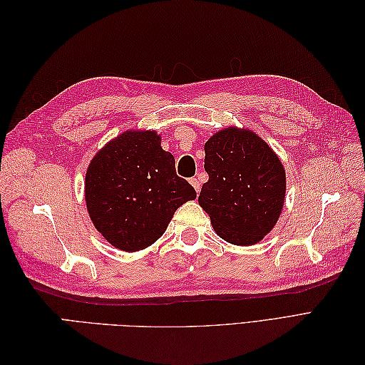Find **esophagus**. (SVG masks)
Returning <instances> with one entry per match:
<instances>
[{"label": "esophagus", "instance_id": "obj_1", "mask_svg": "<svg viewBox=\"0 0 365 365\" xmlns=\"http://www.w3.org/2000/svg\"><path fill=\"white\" fill-rule=\"evenodd\" d=\"M190 184L193 185V189L196 190V193H200V190H201V182H200V180H197V178H192V180H190Z\"/></svg>", "mask_w": 365, "mask_h": 365}]
</instances>
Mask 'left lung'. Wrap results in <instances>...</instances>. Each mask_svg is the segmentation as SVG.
Returning <instances> with one entry per match:
<instances>
[{"label":"left lung","mask_w":365,"mask_h":365,"mask_svg":"<svg viewBox=\"0 0 365 365\" xmlns=\"http://www.w3.org/2000/svg\"><path fill=\"white\" fill-rule=\"evenodd\" d=\"M204 182L197 202L219 237L254 245L277 224L286 193V173L275 152L257 134L236 126L205 143Z\"/></svg>","instance_id":"obj_1"}]
</instances>
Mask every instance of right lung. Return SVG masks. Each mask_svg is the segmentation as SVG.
I'll use <instances>...</instances> for the list:
<instances>
[{
	"label": "right lung",
	"mask_w": 365,
	"mask_h": 365,
	"mask_svg": "<svg viewBox=\"0 0 365 365\" xmlns=\"http://www.w3.org/2000/svg\"><path fill=\"white\" fill-rule=\"evenodd\" d=\"M195 197L155 130H126L113 138L96 153L85 176L94 227L113 247L129 252L157 242L176 208Z\"/></svg>",
	"instance_id": "1"
}]
</instances>
